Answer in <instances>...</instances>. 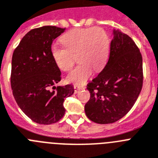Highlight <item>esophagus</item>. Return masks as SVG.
<instances>
[{
    "mask_svg": "<svg viewBox=\"0 0 158 158\" xmlns=\"http://www.w3.org/2000/svg\"><path fill=\"white\" fill-rule=\"evenodd\" d=\"M84 87H80V86H77V85H75L74 86V89H75V93H78L80 90L83 89Z\"/></svg>",
    "mask_w": 158,
    "mask_h": 158,
    "instance_id": "esophagus-1",
    "label": "esophagus"
}]
</instances>
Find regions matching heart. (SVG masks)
Here are the masks:
<instances>
[{
  "mask_svg": "<svg viewBox=\"0 0 158 158\" xmlns=\"http://www.w3.org/2000/svg\"><path fill=\"white\" fill-rule=\"evenodd\" d=\"M60 40L64 47L54 44L51 48L56 66L61 71H69L75 64V56L80 63L67 76L69 83L83 84L92 73V68L98 71L105 65L109 54V39L102 28H75L64 34Z\"/></svg>",
  "mask_w": 158,
  "mask_h": 158,
  "instance_id": "b5f03b06",
  "label": "heart"
}]
</instances>
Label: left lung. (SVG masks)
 I'll return each instance as SVG.
<instances>
[{
	"label": "left lung",
	"instance_id": "1",
	"mask_svg": "<svg viewBox=\"0 0 158 158\" xmlns=\"http://www.w3.org/2000/svg\"><path fill=\"white\" fill-rule=\"evenodd\" d=\"M143 84L142 57L131 38L114 30L105 68L87 84L90 98L85 105L90 120L98 124L117 122L138 99Z\"/></svg>",
	"mask_w": 158,
	"mask_h": 158
}]
</instances>
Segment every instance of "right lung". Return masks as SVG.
<instances>
[{
  "label": "right lung",
  "mask_w": 158,
  "mask_h": 158,
  "mask_svg": "<svg viewBox=\"0 0 158 158\" xmlns=\"http://www.w3.org/2000/svg\"><path fill=\"white\" fill-rule=\"evenodd\" d=\"M64 31L56 26L31 29L13 52V94L22 111L39 124H52L62 118L66 111L64 99L75 91L71 84L55 87L61 80V71L51 55V48Z\"/></svg>",
  "instance_id": "obj_1"
}]
</instances>
